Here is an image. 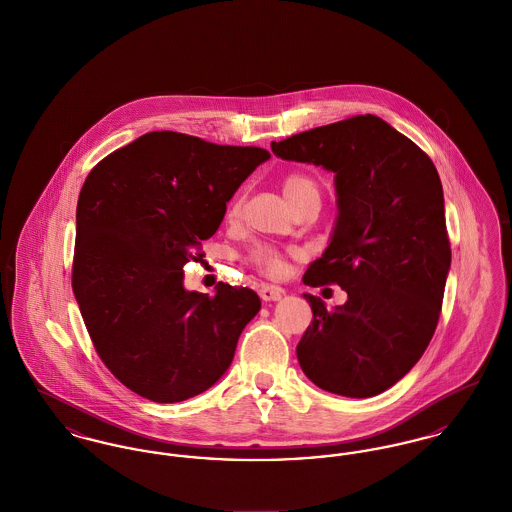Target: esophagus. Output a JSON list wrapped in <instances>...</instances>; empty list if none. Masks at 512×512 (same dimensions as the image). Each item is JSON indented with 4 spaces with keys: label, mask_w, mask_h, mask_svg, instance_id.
Masks as SVG:
<instances>
[{
    "label": "esophagus",
    "mask_w": 512,
    "mask_h": 512,
    "mask_svg": "<svg viewBox=\"0 0 512 512\" xmlns=\"http://www.w3.org/2000/svg\"><path fill=\"white\" fill-rule=\"evenodd\" d=\"M283 295H285V291L281 287H277V285H262L260 287V297L266 303L268 301H279Z\"/></svg>",
    "instance_id": "1"
}]
</instances>
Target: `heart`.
<instances>
[{
    "label": "heart",
    "mask_w": 512,
    "mask_h": 512,
    "mask_svg": "<svg viewBox=\"0 0 512 512\" xmlns=\"http://www.w3.org/2000/svg\"><path fill=\"white\" fill-rule=\"evenodd\" d=\"M283 194L291 205L299 204L301 200H305L308 196H318L320 198L318 184L310 176L299 174V172L287 174L283 178ZM240 207H242V196H237L229 207V215L237 217L240 213ZM250 260L264 272H279L281 270V254L268 244L254 246L252 252H250Z\"/></svg>",
    "instance_id": "1"
}]
</instances>
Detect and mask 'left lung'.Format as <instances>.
<instances>
[{
  "instance_id": "left-lung-1",
  "label": "left lung",
  "mask_w": 512,
  "mask_h": 512,
  "mask_svg": "<svg viewBox=\"0 0 512 512\" xmlns=\"http://www.w3.org/2000/svg\"><path fill=\"white\" fill-rule=\"evenodd\" d=\"M275 157L334 172L338 215L310 287L338 283L347 301L328 310L305 293L312 324L297 345L303 373L322 390L371 398L408 375L435 334L450 242L433 161L375 114L283 141Z\"/></svg>"
}]
</instances>
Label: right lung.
<instances>
[{"label":"right lung","mask_w":512,"mask_h":512,"mask_svg":"<svg viewBox=\"0 0 512 512\" xmlns=\"http://www.w3.org/2000/svg\"><path fill=\"white\" fill-rule=\"evenodd\" d=\"M268 159L260 147L149 132L89 172L75 217L73 295L104 365L139 396L182 402L231 367L260 297L229 283L213 295L186 291L182 268Z\"/></svg>","instance_id":"1"}]
</instances>
